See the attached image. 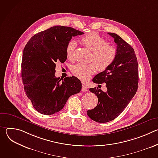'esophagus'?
<instances>
[{
  "label": "esophagus",
  "mask_w": 158,
  "mask_h": 158,
  "mask_svg": "<svg viewBox=\"0 0 158 158\" xmlns=\"http://www.w3.org/2000/svg\"><path fill=\"white\" fill-rule=\"evenodd\" d=\"M82 91L83 92H86L87 91V88L86 87V85L85 84H82Z\"/></svg>",
  "instance_id": "esophagus-1"
}]
</instances>
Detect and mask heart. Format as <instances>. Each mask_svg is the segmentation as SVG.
Listing matches in <instances>:
<instances>
[{
  "instance_id": "1",
  "label": "heart",
  "mask_w": 158,
  "mask_h": 158,
  "mask_svg": "<svg viewBox=\"0 0 158 158\" xmlns=\"http://www.w3.org/2000/svg\"><path fill=\"white\" fill-rule=\"evenodd\" d=\"M81 42L84 46L93 52L90 61L95 64H77L73 67L71 71L76 77L82 81H86L96 72V67L99 71H104L108 68L115 59L116 50L94 32L83 36ZM76 48V43L74 41H70L67 44L65 52L69 60L74 59Z\"/></svg>"
}]
</instances>
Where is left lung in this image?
Returning a JSON list of instances; mask_svg holds the SVG:
<instances>
[{
    "label": "left lung",
    "instance_id": "obj_1",
    "mask_svg": "<svg viewBox=\"0 0 158 158\" xmlns=\"http://www.w3.org/2000/svg\"><path fill=\"white\" fill-rule=\"evenodd\" d=\"M108 34L117 45L116 56L107 69L93 79L96 84L105 82L107 91L98 87L90 88L89 91L97 96L98 103L95 108L87 111L90 118L101 123L114 120L122 113L136 94L139 80L138 63L133 48L118 34Z\"/></svg>",
    "mask_w": 158,
    "mask_h": 158
}]
</instances>
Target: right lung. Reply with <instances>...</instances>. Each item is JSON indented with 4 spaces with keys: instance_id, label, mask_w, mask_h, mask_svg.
Returning <instances> with one entry per match:
<instances>
[{
    "instance_id": "right-lung-1",
    "label": "right lung",
    "mask_w": 158,
    "mask_h": 158,
    "mask_svg": "<svg viewBox=\"0 0 158 158\" xmlns=\"http://www.w3.org/2000/svg\"><path fill=\"white\" fill-rule=\"evenodd\" d=\"M83 34L73 27L56 26L35 34L26 45L22 79L27 96L40 114L51 115L60 111L69 97L81 90L78 78L56 77L55 69L57 62L66 60V46L72 37Z\"/></svg>"
}]
</instances>
